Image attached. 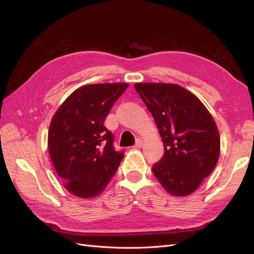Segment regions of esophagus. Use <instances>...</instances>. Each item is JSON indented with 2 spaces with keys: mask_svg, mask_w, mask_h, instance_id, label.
I'll list each match as a JSON object with an SVG mask.
<instances>
[{
  "mask_svg": "<svg viewBox=\"0 0 254 254\" xmlns=\"http://www.w3.org/2000/svg\"><path fill=\"white\" fill-rule=\"evenodd\" d=\"M142 145H143V140L141 139V137H137L133 147H134V148H139V147H142Z\"/></svg>",
  "mask_w": 254,
  "mask_h": 254,
  "instance_id": "esophagus-1",
  "label": "esophagus"
}]
</instances>
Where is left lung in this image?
Segmentation results:
<instances>
[{
    "label": "left lung",
    "mask_w": 254,
    "mask_h": 254,
    "mask_svg": "<svg viewBox=\"0 0 254 254\" xmlns=\"http://www.w3.org/2000/svg\"><path fill=\"white\" fill-rule=\"evenodd\" d=\"M164 144V155L152 173L174 196H187L216 166L220 139L203 104L190 91L171 83H135Z\"/></svg>",
    "instance_id": "obj_1"
}]
</instances>
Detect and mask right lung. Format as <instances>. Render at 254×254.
<instances>
[{
  "instance_id": "right-lung-1",
  "label": "right lung",
  "mask_w": 254,
  "mask_h": 254,
  "mask_svg": "<svg viewBox=\"0 0 254 254\" xmlns=\"http://www.w3.org/2000/svg\"><path fill=\"white\" fill-rule=\"evenodd\" d=\"M127 88V83L87 84L74 91L54 115L49 152L59 178L75 196L101 194L124 158V151L115 150L114 136L104 123Z\"/></svg>"
}]
</instances>
